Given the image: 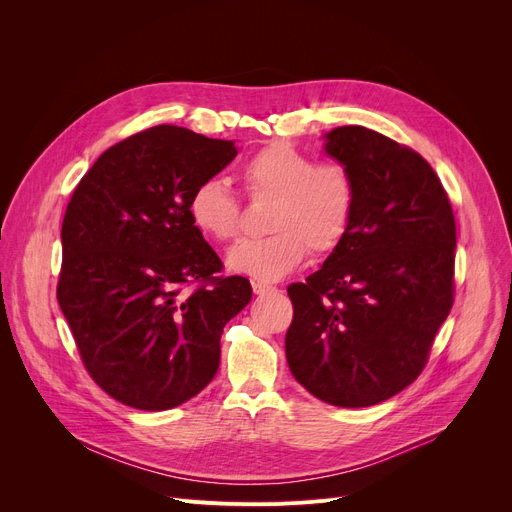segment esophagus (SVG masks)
Returning <instances> with one entry per match:
<instances>
[{"mask_svg": "<svg viewBox=\"0 0 512 512\" xmlns=\"http://www.w3.org/2000/svg\"><path fill=\"white\" fill-rule=\"evenodd\" d=\"M276 288L270 284H263V282H253V292L255 294H267V292H274Z\"/></svg>", "mask_w": 512, "mask_h": 512, "instance_id": "34e87169", "label": "esophagus"}]
</instances>
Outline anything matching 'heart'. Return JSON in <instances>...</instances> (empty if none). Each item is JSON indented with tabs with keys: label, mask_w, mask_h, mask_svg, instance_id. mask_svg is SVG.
I'll list each match as a JSON object with an SVG mask.
<instances>
[{
	"label": "heart",
	"mask_w": 512,
	"mask_h": 512,
	"mask_svg": "<svg viewBox=\"0 0 512 512\" xmlns=\"http://www.w3.org/2000/svg\"><path fill=\"white\" fill-rule=\"evenodd\" d=\"M242 182L253 199H274L265 238L242 240L228 253L236 274L272 282L303 263L309 253H330L344 240L357 209L353 174L336 161L315 159L290 143H272L242 166ZM188 213L209 238L228 242L240 228V205L230 186L207 178L191 195Z\"/></svg>",
	"instance_id": "obj_1"
}]
</instances>
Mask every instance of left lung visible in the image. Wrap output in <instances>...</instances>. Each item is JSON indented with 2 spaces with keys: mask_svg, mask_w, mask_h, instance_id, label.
Masks as SVG:
<instances>
[{
  "mask_svg": "<svg viewBox=\"0 0 512 512\" xmlns=\"http://www.w3.org/2000/svg\"><path fill=\"white\" fill-rule=\"evenodd\" d=\"M324 139L355 178L357 209L324 265L288 286L286 361L319 400L359 409L425 367L452 307L456 226L440 178L413 149L365 126Z\"/></svg>",
  "mask_w": 512,
  "mask_h": 512,
  "instance_id": "8db88e82",
  "label": "left lung"
}]
</instances>
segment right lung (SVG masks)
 <instances>
[{
	"mask_svg": "<svg viewBox=\"0 0 512 512\" xmlns=\"http://www.w3.org/2000/svg\"><path fill=\"white\" fill-rule=\"evenodd\" d=\"M234 141L159 124L99 155L62 224L58 303L91 378L122 405L166 411L220 367V338L253 288L188 213L191 195L236 157ZM184 283L198 288L184 293Z\"/></svg>",
	"mask_w": 512,
	"mask_h": 512,
	"instance_id": "1",
	"label": "right lung"
}]
</instances>
